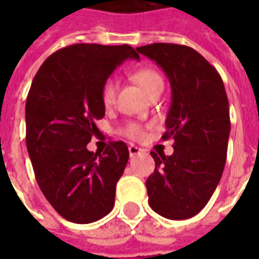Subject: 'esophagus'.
I'll use <instances>...</instances> for the list:
<instances>
[{"mask_svg":"<svg viewBox=\"0 0 259 259\" xmlns=\"http://www.w3.org/2000/svg\"><path fill=\"white\" fill-rule=\"evenodd\" d=\"M141 148H139L137 146H133V144H130L129 146V154L130 157H135V155H137V154H140Z\"/></svg>","mask_w":259,"mask_h":259,"instance_id":"esophagus-1","label":"esophagus"}]
</instances>
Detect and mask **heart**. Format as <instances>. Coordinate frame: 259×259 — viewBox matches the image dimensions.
I'll use <instances>...</instances> for the list:
<instances>
[{
    "instance_id": "heart-1",
    "label": "heart",
    "mask_w": 259,
    "mask_h": 259,
    "mask_svg": "<svg viewBox=\"0 0 259 259\" xmlns=\"http://www.w3.org/2000/svg\"><path fill=\"white\" fill-rule=\"evenodd\" d=\"M133 79L137 84L143 87V90L146 91L150 97L155 94H161L163 90V79L161 74L158 73L155 69L152 68H140L132 74ZM116 91H118V84L115 79H107L101 85V101L105 107H111L115 102L116 98ZM126 137H129L132 140H140L144 136V127L140 123L136 122H129L122 129Z\"/></svg>"
}]
</instances>
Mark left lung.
I'll return each instance as SVG.
<instances>
[{
  "instance_id": "8db88e82",
  "label": "left lung",
  "mask_w": 259,
  "mask_h": 259,
  "mask_svg": "<svg viewBox=\"0 0 259 259\" xmlns=\"http://www.w3.org/2000/svg\"><path fill=\"white\" fill-rule=\"evenodd\" d=\"M136 50L163 69L172 89L162 140L174 139V154L151 152L155 170L146 182L148 204L163 218L187 219L206 205L225 169L230 133L225 85L191 47L154 42Z\"/></svg>"
}]
</instances>
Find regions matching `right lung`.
<instances>
[{
	"mask_svg": "<svg viewBox=\"0 0 259 259\" xmlns=\"http://www.w3.org/2000/svg\"><path fill=\"white\" fill-rule=\"evenodd\" d=\"M127 58H140L127 44H73L50 55L31 81L27 152L40 190L69 222H96L112 211L127 146L109 141L104 152H91L87 144L105 115L102 83Z\"/></svg>",
	"mask_w": 259,
	"mask_h": 259,
	"instance_id": "1",
	"label": "right lung"
}]
</instances>
